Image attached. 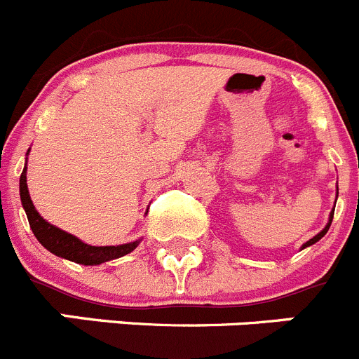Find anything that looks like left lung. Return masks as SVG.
Listing matches in <instances>:
<instances>
[{
  "label": "left lung",
  "instance_id": "left-lung-1",
  "mask_svg": "<svg viewBox=\"0 0 359 359\" xmlns=\"http://www.w3.org/2000/svg\"><path fill=\"white\" fill-rule=\"evenodd\" d=\"M337 190H339V187H337ZM337 194H339V192H337ZM335 203H337V201H335ZM333 213H335V208H333V210H331V213H330V220H327L326 227H324V229H323V231H320V233H319V234H316V236H313V238H312V240H309V241H306V243H303L302 250H303V248L310 247V245L317 243V241H319V240H320V238H323V236H324V234H326V233H327V229H330V225H331V220H333Z\"/></svg>",
  "mask_w": 359,
  "mask_h": 359
}]
</instances>
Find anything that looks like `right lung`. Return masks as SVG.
Instances as JSON below:
<instances>
[{
    "label": "right lung",
    "instance_id": "right-lung-1",
    "mask_svg": "<svg viewBox=\"0 0 359 359\" xmlns=\"http://www.w3.org/2000/svg\"><path fill=\"white\" fill-rule=\"evenodd\" d=\"M26 155H29V149ZM26 162H28V158H26ZM26 170H28V167L24 163L22 174H20L19 180L20 203H22L24 211H26V217H28L29 227H32L33 234H35L36 240L42 243V247L47 248L50 254L57 255V257L68 259V261L72 262H77V264L97 266L102 264V262L112 261V259H118L126 254H130V252L135 250L137 245L141 243V240H135L130 241V243L111 245V247H91V245L81 241L77 236H74V234L67 233L63 229L49 224V222L36 211L35 204H33L32 197H29L28 183H26Z\"/></svg>",
    "mask_w": 359,
    "mask_h": 359
}]
</instances>
